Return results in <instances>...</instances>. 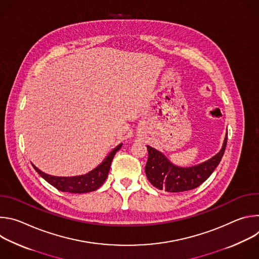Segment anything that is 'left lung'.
Instances as JSON below:
<instances>
[{
    "label": "left lung",
    "mask_w": 259,
    "mask_h": 259,
    "mask_svg": "<svg viewBox=\"0 0 259 259\" xmlns=\"http://www.w3.org/2000/svg\"><path fill=\"white\" fill-rule=\"evenodd\" d=\"M228 140V131L221 150L211 159L192 166L179 167L171 163L167 157L154 147L146 145L149 158L145 165V174L149 181L158 190L168 193H179L198 188L215 170L223 158Z\"/></svg>",
    "instance_id": "1"
}]
</instances>
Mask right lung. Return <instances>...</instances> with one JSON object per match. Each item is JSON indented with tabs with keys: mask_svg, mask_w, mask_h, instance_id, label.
<instances>
[{
	"mask_svg": "<svg viewBox=\"0 0 259 259\" xmlns=\"http://www.w3.org/2000/svg\"><path fill=\"white\" fill-rule=\"evenodd\" d=\"M122 143L117 145L115 149L110 152L103 161L95 167L93 170L89 171L83 175L77 176H54L47 174L36 168L33 164L32 167L38 172L48 183L56 188L61 192H68L71 194H84L96 191L99 187H101L105 181L108 171L110 168V164L116 155V153L121 149Z\"/></svg>",
	"mask_w": 259,
	"mask_h": 259,
	"instance_id": "1",
	"label": "right lung"
}]
</instances>
